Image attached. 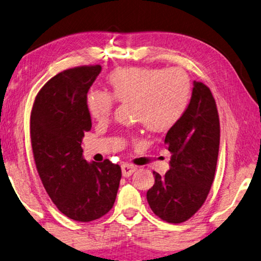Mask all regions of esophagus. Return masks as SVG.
<instances>
[{"label":"esophagus","mask_w":261,"mask_h":261,"mask_svg":"<svg viewBox=\"0 0 261 261\" xmlns=\"http://www.w3.org/2000/svg\"><path fill=\"white\" fill-rule=\"evenodd\" d=\"M136 169H137V166L131 164H123L122 165V174L124 177H129L132 173H134Z\"/></svg>","instance_id":"34e87169"}]
</instances>
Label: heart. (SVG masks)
<instances>
[{
  "label": "heart",
  "mask_w": 261,
  "mask_h": 261,
  "mask_svg": "<svg viewBox=\"0 0 261 261\" xmlns=\"http://www.w3.org/2000/svg\"><path fill=\"white\" fill-rule=\"evenodd\" d=\"M110 94L92 92L87 97L89 114L97 122L108 121L114 98L129 105L136 122L152 132H164L176 125L188 108L190 82L179 68L123 67L107 79Z\"/></svg>",
  "instance_id": "obj_1"
}]
</instances>
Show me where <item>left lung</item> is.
<instances>
[{
	"label": "left lung",
	"mask_w": 261,
	"mask_h": 261,
	"mask_svg": "<svg viewBox=\"0 0 261 261\" xmlns=\"http://www.w3.org/2000/svg\"><path fill=\"white\" fill-rule=\"evenodd\" d=\"M188 108L169 129L165 144L171 152L169 169L153 172L154 185L147 190L148 205L168 223L189 220L204 203L216 171L220 148V118L213 94L202 82H193Z\"/></svg>",
	"instance_id": "obj_1"
}]
</instances>
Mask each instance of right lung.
Returning <instances> with one entry per match:
<instances>
[{
	"mask_svg": "<svg viewBox=\"0 0 261 261\" xmlns=\"http://www.w3.org/2000/svg\"><path fill=\"white\" fill-rule=\"evenodd\" d=\"M102 67L82 66L52 77L31 111V144L37 171L57 208L77 222L102 217L113 208L121 181L118 165L88 163L82 155L92 127L87 93Z\"/></svg>",
	"mask_w": 261,
	"mask_h": 261,
	"instance_id": "obj_1",
	"label": "right lung"
}]
</instances>
